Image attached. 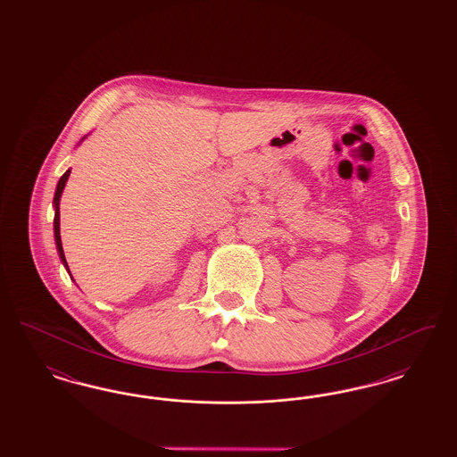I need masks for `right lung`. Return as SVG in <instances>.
Masks as SVG:
<instances>
[{
  "label": "right lung",
  "instance_id": "obj_1",
  "mask_svg": "<svg viewBox=\"0 0 457 457\" xmlns=\"http://www.w3.org/2000/svg\"><path fill=\"white\" fill-rule=\"evenodd\" d=\"M68 176H70V170H68V171L60 178L58 187H56V194H54V200H53L54 209H56V212H54V239H56L58 255H60V259L63 262L66 270H68V263H66L65 253H63V245H62V237H60V198H62V194H63V188H65ZM68 272H70V270H68Z\"/></svg>",
  "mask_w": 457,
  "mask_h": 457
}]
</instances>
